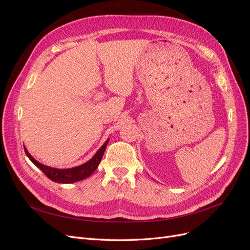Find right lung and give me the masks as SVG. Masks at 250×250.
<instances>
[{
    "label": "right lung",
    "mask_w": 250,
    "mask_h": 250,
    "mask_svg": "<svg viewBox=\"0 0 250 250\" xmlns=\"http://www.w3.org/2000/svg\"><path fill=\"white\" fill-rule=\"evenodd\" d=\"M108 141L109 139L106 140V142L103 144L101 148L97 151L96 154L90 158L88 162L70 169H57L49 167V166L46 165H42L40 162H37L35 158H33V156L28 152L26 147H24V149L27 156L29 157V160L31 161L37 168L41 169L44 174H46L48 178L58 184H73L76 183V181H80L82 179L89 177L96 171L102 160V156L104 154L105 149H106Z\"/></svg>",
    "instance_id": "obj_1"
}]
</instances>
